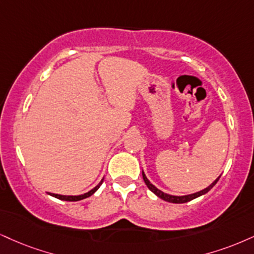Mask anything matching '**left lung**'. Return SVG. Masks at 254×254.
<instances>
[{
    "mask_svg": "<svg viewBox=\"0 0 254 254\" xmlns=\"http://www.w3.org/2000/svg\"><path fill=\"white\" fill-rule=\"evenodd\" d=\"M142 175H143V180H144L146 187L150 189L152 193H154L155 195H157V196L160 197V198H162V200L168 201V202H172V203H185V202H188V201L194 200V198H196V197H198V196H201V195L208 193L210 189H212V188L214 187V186L216 185V182H218L219 179H220V176H219L218 179H216L215 181L212 183V185L208 186V187H207V188H204L203 190L197 191V193L189 194V195H183V196H175V195H169V194H167V193H163V191L160 190V189L155 187V186L152 185V183H151L150 181H149L148 179H146L144 172H142Z\"/></svg>",
    "mask_w": 254,
    "mask_h": 254,
    "instance_id": "1",
    "label": "left lung"
}]
</instances>
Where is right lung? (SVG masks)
Returning <instances> with one entry per match:
<instances>
[{
    "label": "right lung",
    "instance_id": "1",
    "mask_svg": "<svg viewBox=\"0 0 254 254\" xmlns=\"http://www.w3.org/2000/svg\"><path fill=\"white\" fill-rule=\"evenodd\" d=\"M102 183H103V180L98 183V186H96L93 189H91L90 191H87V193H85L82 195H60V194H53V193H48V194L52 195V196L59 198V200H64V201H80V200H84V198L91 196V195L96 193L97 189L102 186Z\"/></svg>",
    "mask_w": 254,
    "mask_h": 254
}]
</instances>
